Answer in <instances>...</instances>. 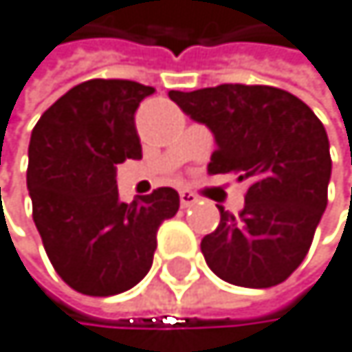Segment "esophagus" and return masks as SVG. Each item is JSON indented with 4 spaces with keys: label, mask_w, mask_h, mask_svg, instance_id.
Masks as SVG:
<instances>
[{
    "label": "esophagus",
    "mask_w": 352,
    "mask_h": 352,
    "mask_svg": "<svg viewBox=\"0 0 352 352\" xmlns=\"http://www.w3.org/2000/svg\"><path fill=\"white\" fill-rule=\"evenodd\" d=\"M195 202H197V195H195V193H191V191H187V189H182V191H180V204L185 206V208H187V206H193Z\"/></svg>",
    "instance_id": "esophagus-1"
}]
</instances>
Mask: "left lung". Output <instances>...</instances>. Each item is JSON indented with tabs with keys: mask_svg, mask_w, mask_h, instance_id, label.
<instances>
[{
	"mask_svg": "<svg viewBox=\"0 0 352 352\" xmlns=\"http://www.w3.org/2000/svg\"><path fill=\"white\" fill-rule=\"evenodd\" d=\"M217 142L208 172L250 180L239 214L219 206L214 232L202 239L210 271L243 288L286 282L309 252L327 208L329 140L301 98L271 85L221 83L170 92Z\"/></svg>",
	"mask_w": 352,
	"mask_h": 352,
	"instance_id": "8db88e82",
	"label": "left lung"
}]
</instances>
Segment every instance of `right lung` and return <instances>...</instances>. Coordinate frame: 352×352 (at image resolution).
Wrapping results in <instances>:
<instances>
[{"instance_id":"1","label":"right lung","mask_w":352,"mask_h":352,"mask_svg":"<svg viewBox=\"0 0 352 352\" xmlns=\"http://www.w3.org/2000/svg\"><path fill=\"white\" fill-rule=\"evenodd\" d=\"M153 92L129 79L83 81L32 131V217L55 273L81 294L111 297L140 284L153 267L159 226L178 212L172 187L131 204L118 195V163L142 159L135 111Z\"/></svg>"}]
</instances>
